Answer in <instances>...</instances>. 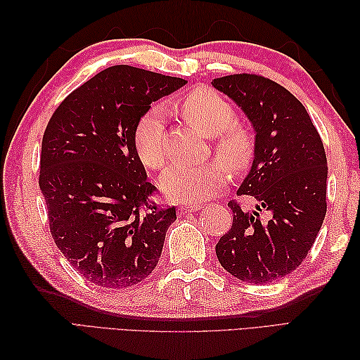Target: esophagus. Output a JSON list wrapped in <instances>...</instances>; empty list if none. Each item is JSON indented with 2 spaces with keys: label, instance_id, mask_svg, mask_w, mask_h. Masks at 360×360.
I'll list each match as a JSON object with an SVG mask.
<instances>
[{
  "label": "esophagus",
  "instance_id": "34e87169",
  "mask_svg": "<svg viewBox=\"0 0 360 360\" xmlns=\"http://www.w3.org/2000/svg\"><path fill=\"white\" fill-rule=\"evenodd\" d=\"M198 209H201V205H181L179 207V213L181 215H188V213H193L196 212Z\"/></svg>",
  "mask_w": 360,
  "mask_h": 360
}]
</instances>
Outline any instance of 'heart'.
I'll list each match as a JSON object with an SVG mask.
<instances>
[{
    "instance_id": "1",
    "label": "heart",
    "mask_w": 360,
    "mask_h": 360,
    "mask_svg": "<svg viewBox=\"0 0 360 360\" xmlns=\"http://www.w3.org/2000/svg\"><path fill=\"white\" fill-rule=\"evenodd\" d=\"M179 112L188 124L212 137L213 155L229 172L240 173L254 158L255 139L250 129L235 120L231 102L210 88H196L182 98ZM134 147L141 162L159 170L167 162L162 112L153 108L139 119L134 129ZM226 173L215 162L173 165L160 176L159 186L167 198L182 202L209 200L224 186Z\"/></svg>"
}]
</instances>
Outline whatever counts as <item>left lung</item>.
I'll return each instance as SVG.
<instances>
[{
  "instance_id": "8db88e82",
  "label": "left lung",
  "mask_w": 360,
  "mask_h": 360,
  "mask_svg": "<svg viewBox=\"0 0 360 360\" xmlns=\"http://www.w3.org/2000/svg\"><path fill=\"white\" fill-rule=\"evenodd\" d=\"M240 106L255 129L254 162L236 195L252 196L254 212L231 201V231L217 257L233 277L264 285L307 258L326 213L328 165L323 142L307 108L263 75L233 74L212 82ZM263 208L271 218L263 221Z\"/></svg>"
}]
</instances>
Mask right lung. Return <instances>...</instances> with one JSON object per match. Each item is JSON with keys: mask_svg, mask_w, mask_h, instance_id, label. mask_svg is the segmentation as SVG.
Here are the masks:
<instances>
[{"mask_svg": "<svg viewBox=\"0 0 360 360\" xmlns=\"http://www.w3.org/2000/svg\"><path fill=\"white\" fill-rule=\"evenodd\" d=\"M187 80L139 68H106L53 111L40 156L52 238L83 278L106 289L137 285L155 269L176 207L151 201L156 187L134 147L137 122Z\"/></svg>", "mask_w": 360, "mask_h": 360, "instance_id": "obj_1", "label": "right lung"}]
</instances>
